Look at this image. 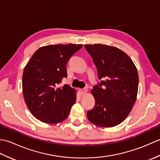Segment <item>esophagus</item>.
<instances>
[{
	"label": "esophagus",
	"instance_id": "obj_1",
	"mask_svg": "<svg viewBox=\"0 0 160 160\" xmlns=\"http://www.w3.org/2000/svg\"><path fill=\"white\" fill-rule=\"evenodd\" d=\"M87 92V89L86 88H84V89H80V95H84Z\"/></svg>",
	"mask_w": 160,
	"mask_h": 160
}]
</instances>
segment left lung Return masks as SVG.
I'll list each match as a JSON object with an SVG mask.
<instances>
[{"instance_id":"left-lung-1","label":"left lung","mask_w":160,"mask_h":160,"mask_svg":"<svg viewBox=\"0 0 160 160\" xmlns=\"http://www.w3.org/2000/svg\"><path fill=\"white\" fill-rule=\"evenodd\" d=\"M96 64L98 82L91 91L95 107L87 112L91 123L112 127L123 122L136 100L139 78L131 59L120 49L100 44L84 45Z\"/></svg>"}]
</instances>
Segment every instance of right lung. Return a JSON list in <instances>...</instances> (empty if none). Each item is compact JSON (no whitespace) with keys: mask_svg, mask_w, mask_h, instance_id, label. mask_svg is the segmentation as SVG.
Listing matches in <instances>:
<instances>
[{"mask_svg":"<svg viewBox=\"0 0 160 160\" xmlns=\"http://www.w3.org/2000/svg\"><path fill=\"white\" fill-rule=\"evenodd\" d=\"M82 45H56L40 47L27 64L22 91L33 116L45 123L56 124L68 117L76 102V90L60 83L67 77V64Z\"/></svg>","mask_w":160,"mask_h":160,"instance_id":"add662e5","label":"right lung"}]
</instances>
